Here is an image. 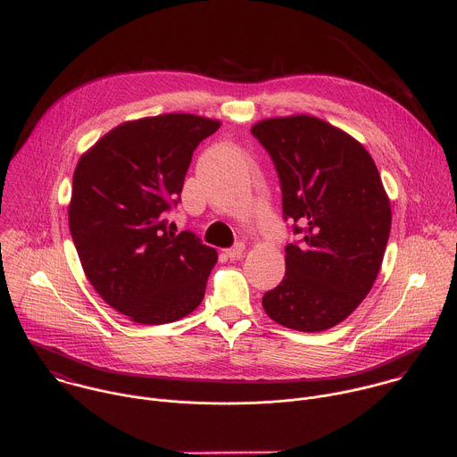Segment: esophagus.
I'll return each instance as SVG.
<instances>
[{
  "mask_svg": "<svg viewBox=\"0 0 457 457\" xmlns=\"http://www.w3.org/2000/svg\"><path fill=\"white\" fill-rule=\"evenodd\" d=\"M244 251H245L244 242H237L235 245H231L229 249H226V254H228L229 258H240V256L244 254Z\"/></svg>",
  "mask_w": 457,
  "mask_h": 457,
  "instance_id": "34e87169",
  "label": "esophagus"
}]
</instances>
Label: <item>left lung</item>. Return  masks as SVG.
Masks as SVG:
<instances>
[{
	"label": "left lung",
	"instance_id": "1",
	"mask_svg": "<svg viewBox=\"0 0 457 457\" xmlns=\"http://www.w3.org/2000/svg\"><path fill=\"white\" fill-rule=\"evenodd\" d=\"M251 134L271 155L284 219L286 277L262 298L284 328L316 333L344 321L369 295L390 233V203L369 152L312 115L256 122Z\"/></svg>",
	"mask_w": 457,
	"mask_h": 457
}]
</instances>
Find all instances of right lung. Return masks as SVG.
I'll return each instance as SVG.
<instances>
[{
  "label": "right lung",
  "mask_w": 457,
  "mask_h": 457,
  "mask_svg": "<svg viewBox=\"0 0 457 457\" xmlns=\"http://www.w3.org/2000/svg\"><path fill=\"white\" fill-rule=\"evenodd\" d=\"M219 128L193 113L128 120L76 166L69 226L81 266L101 298L137 323L180 320L204 298L217 251L170 231L166 213L195 148Z\"/></svg>",
  "instance_id": "add662e5"
}]
</instances>
